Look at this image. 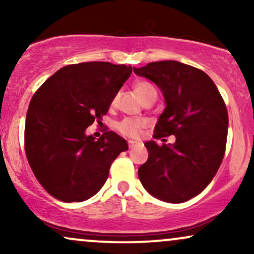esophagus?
I'll return each mask as SVG.
<instances>
[{
	"label": "esophagus",
	"instance_id": "1",
	"mask_svg": "<svg viewBox=\"0 0 254 254\" xmlns=\"http://www.w3.org/2000/svg\"><path fill=\"white\" fill-rule=\"evenodd\" d=\"M141 143H139V142H137V141H127V145H129V148H133V147H136V145H139Z\"/></svg>",
	"mask_w": 254,
	"mask_h": 254
}]
</instances>
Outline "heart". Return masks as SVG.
<instances>
[{
  "label": "heart",
  "mask_w": 254,
  "mask_h": 254,
  "mask_svg": "<svg viewBox=\"0 0 254 254\" xmlns=\"http://www.w3.org/2000/svg\"><path fill=\"white\" fill-rule=\"evenodd\" d=\"M135 92L138 95V98L143 101L144 104L151 103L156 100L157 98V89L150 81L148 80H137L135 84ZM117 97L113 98L112 105L116 104ZM147 121L142 118H124L123 121L118 122L116 124V129L118 132H121L123 136L131 137V138H137L142 135L143 130L147 127Z\"/></svg>",
  "instance_id": "1"
}]
</instances>
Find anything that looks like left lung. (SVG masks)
Instances as JSON below:
<instances>
[{
    "mask_svg": "<svg viewBox=\"0 0 254 254\" xmlns=\"http://www.w3.org/2000/svg\"><path fill=\"white\" fill-rule=\"evenodd\" d=\"M135 74L164 93L166 109L154 138L176 136L173 144L145 143L148 160L138 178L151 196L183 203L202 192L217 173L226 151L228 112L216 84L200 69L177 61L148 63Z\"/></svg>",
    "mask_w": 254,
    "mask_h": 254,
    "instance_id": "left-lung-1",
    "label": "left lung"
}]
</instances>
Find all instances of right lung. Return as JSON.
<instances>
[{"instance_id": "right-lung-1", "label": "right lung", "mask_w": 254, "mask_h": 254, "mask_svg": "<svg viewBox=\"0 0 254 254\" xmlns=\"http://www.w3.org/2000/svg\"><path fill=\"white\" fill-rule=\"evenodd\" d=\"M131 66L84 62L61 68L31 99L25 123V151L34 177L62 202H83L104 186L124 138L106 131L100 138L86 129L100 123Z\"/></svg>"}]
</instances>
